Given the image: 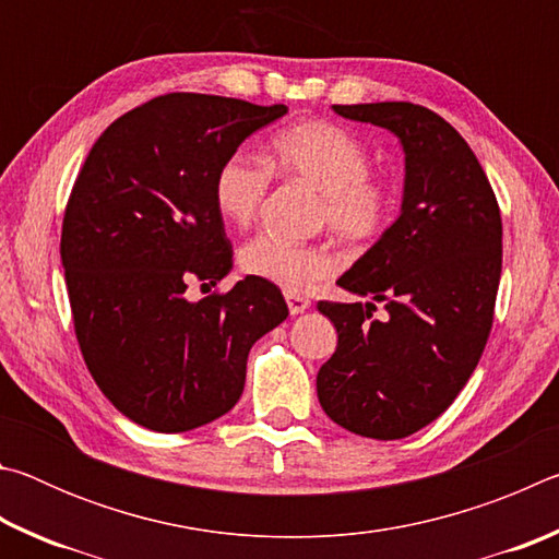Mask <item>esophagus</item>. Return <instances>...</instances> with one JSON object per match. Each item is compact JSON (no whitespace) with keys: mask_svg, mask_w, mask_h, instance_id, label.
<instances>
[{"mask_svg":"<svg viewBox=\"0 0 559 559\" xmlns=\"http://www.w3.org/2000/svg\"><path fill=\"white\" fill-rule=\"evenodd\" d=\"M286 302H288L290 316H300L310 308V300L306 296H300V293H286Z\"/></svg>","mask_w":559,"mask_h":559,"instance_id":"1","label":"esophagus"}]
</instances>
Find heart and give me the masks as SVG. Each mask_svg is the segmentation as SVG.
<instances>
[{
    "instance_id": "obj_1",
    "label": "heart",
    "mask_w": 559,
    "mask_h": 559,
    "mask_svg": "<svg viewBox=\"0 0 559 559\" xmlns=\"http://www.w3.org/2000/svg\"><path fill=\"white\" fill-rule=\"evenodd\" d=\"M266 165L271 173L300 179L320 192V222L337 239L353 246L374 241L392 212V194L370 177V153L333 122H298L271 138ZM269 192V173L246 155L226 157L214 177V204L226 222L246 226L259 214ZM243 273L273 286L306 290L335 271L333 251L323 243H293L259 234L239 253Z\"/></svg>"
}]
</instances>
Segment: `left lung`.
Masks as SVG:
<instances>
[{
    "instance_id": "1",
    "label": "left lung",
    "mask_w": 559,
    "mask_h": 559,
    "mask_svg": "<svg viewBox=\"0 0 559 559\" xmlns=\"http://www.w3.org/2000/svg\"><path fill=\"white\" fill-rule=\"evenodd\" d=\"M390 130L404 153L400 216L337 286L365 302H318L337 330L318 400L340 427L404 439L437 419L476 370L493 325L503 224L466 140L414 103L333 106ZM388 313L372 319L374 301Z\"/></svg>"
}]
</instances>
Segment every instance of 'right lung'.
I'll return each instance as SVG.
<instances>
[{"instance_id":"right-lung-1","label":"right lung","mask_w":559,"mask_h":559,"mask_svg":"<svg viewBox=\"0 0 559 559\" xmlns=\"http://www.w3.org/2000/svg\"><path fill=\"white\" fill-rule=\"evenodd\" d=\"M286 112L169 93L108 126L75 179L61 231L75 337L100 392L140 427L179 433L231 412L251 345L288 318L281 290L253 276L185 296L234 266L216 169Z\"/></svg>"}]
</instances>
